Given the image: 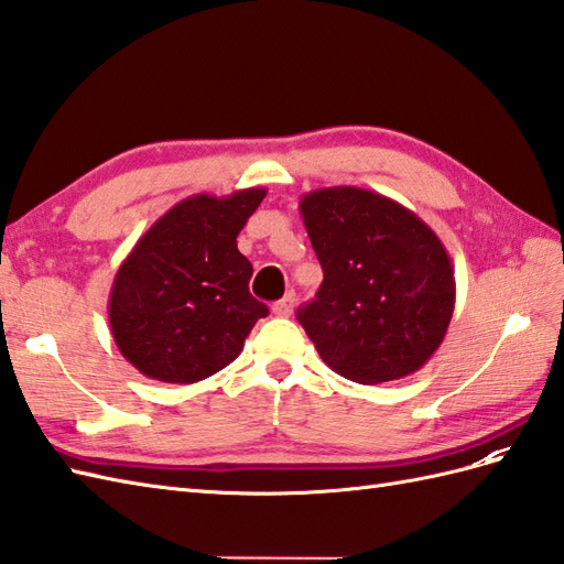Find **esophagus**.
<instances>
[{"instance_id":"esophagus-1","label":"esophagus","mask_w":564,"mask_h":564,"mask_svg":"<svg viewBox=\"0 0 564 564\" xmlns=\"http://www.w3.org/2000/svg\"><path fill=\"white\" fill-rule=\"evenodd\" d=\"M295 310V293H285L279 302H273L271 312L276 316H291Z\"/></svg>"}]
</instances>
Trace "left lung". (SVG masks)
I'll list each match as a JSON object with an SVG mask.
<instances>
[{
	"mask_svg": "<svg viewBox=\"0 0 564 564\" xmlns=\"http://www.w3.org/2000/svg\"><path fill=\"white\" fill-rule=\"evenodd\" d=\"M300 214L324 283L297 319L319 357L365 386L422 369L455 310L441 238L400 202L355 185L302 195Z\"/></svg>",
	"mask_w": 564,
	"mask_h": 564,
	"instance_id": "left-lung-1",
	"label": "left lung"
}]
</instances>
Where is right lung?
<instances>
[{"label": "right lung", "mask_w": 564, "mask_h": 564, "mask_svg": "<svg viewBox=\"0 0 564 564\" xmlns=\"http://www.w3.org/2000/svg\"><path fill=\"white\" fill-rule=\"evenodd\" d=\"M264 195V187H245L226 197H185L121 262L109 293L111 336L148 379L212 377L234 362L252 326L269 314L250 295L252 264L236 242Z\"/></svg>", "instance_id": "add662e5"}]
</instances>
